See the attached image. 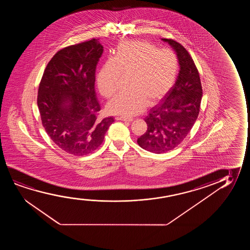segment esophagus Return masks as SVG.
<instances>
[{
  "instance_id": "34e87169",
  "label": "esophagus",
  "mask_w": 250,
  "mask_h": 250,
  "mask_svg": "<svg viewBox=\"0 0 250 250\" xmlns=\"http://www.w3.org/2000/svg\"><path fill=\"white\" fill-rule=\"evenodd\" d=\"M115 120H121V121H125V122H131L133 120L132 119H128V118H125V117H116Z\"/></svg>"
}]
</instances>
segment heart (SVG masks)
Returning <instances> with one entry per match:
<instances>
[{"label": "heart", "mask_w": 250, "mask_h": 250, "mask_svg": "<svg viewBox=\"0 0 250 250\" xmlns=\"http://www.w3.org/2000/svg\"><path fill=\"white\" fill-rule=\"evenodd\" d=\"M177 56L169 49H157L144 41L124 42L113 59L107 60L97 75L100 92L106 98L116 93L120 76H128L127 88L106 105L107 112L124 117L141 113L147 103L166 96L178 77Z\"/></svg>", "instance_id": "heart-1"}]
</instances>
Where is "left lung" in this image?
Wrapping results in <instances>:
<instances>
[{"mask_svg": "<svg viewBox=\"0 0 250 250\" xmlns=\"http://www.w3.org/2000/svg\"><path fill=\"white\" fill-rule=\"evenodd\" d=\"M178 57L179 72L174 85L153 106L144 119L146 132L137 138L145 150L167 153L181 144L198 117L202 89L198 70L188 51L180 43L162 38Z\"/></svg>", "mask_w": 250, "mask_h": 250, "instance_id": "1", "label": "left lung"}]
</instances>
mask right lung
Masks as SVG:
<instances>
[{
	"label": "right lung",
	"instance_id": "1",
	"mask_svg": "<svg viewBox=\"0 0 250 250\" xmlns=\"http://www.w3.org/2000/svg\"><path fill=\"white\" fill-rule=\"evenodd\" d=\"M103 54L96 39L63 48L48 62L39 84L42 125L51 140L72 155L96 150L114 121L113 117L97 119L101 106L95 73Z\"/></svg>",
	"mask_w": 250,
	"mask_h": 250
}]
</instances>
